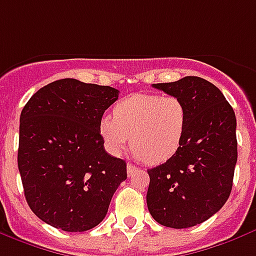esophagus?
I'll return each mask as SVG.
<instances>
[{"instance_id": "1", "label": "esophagus", "mask_w": 256, "mask_h": 256, "mask_svg": "<svg viewBox=\"0 0 256 256\" xmlns=\"http://www.w3.org/2000/svg\"><path fill=\"white\" fill-rule=\"evenodd\" d=\"M136 170H137V166H133V164H128V176H132L136 172Z\"/></svg>"}]
</instances>
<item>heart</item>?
<instances>
[{"label":"heart","instance_id":"b5f03b06","mask_svg":"<svg viewBox=\"0 0 256 256\" xmlns=\"http://www.w3.org/2000/svg\"><path fill=\"white\" fill-rule=\"evenodd\" d=\"M188 114L178 96L136 94L114 107V118L104 116L99 132L106 146L119 154L130 145L136 156L146 164H162L180 149Z\"/></svg>","mask_w":256,"mask_h":256}]
</instances>
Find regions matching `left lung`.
Returning a JSON list of instances; mask_svg holds the SVG:
<instances>
[{"instance_id":"1","label":"left lung","mask_w":256,"mask_h":256,"mask_svg":"<svg viewBox=\"0 0 256 256\" xmlns=\"http://www.w3.org/2000/svg\"><path fill=\"white\" fill-rule=\"evenodd\" d=\"M153 88L180 98L188 122L175 156L148 170V209L164 226L190 228L216 214L229 198L238 162L236 116L221 90L200 77Z\"/></svg>"}]
</instances>
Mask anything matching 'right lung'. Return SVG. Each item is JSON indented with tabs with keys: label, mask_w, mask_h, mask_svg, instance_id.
I'll return each mask as SVG.
<instances>
[{
	"label": "right lung",
	"mask_w": 256,
	"mask_h": 256,
	"mask_svg": "<svg viewBox=\"0 0 256 256\" xmlns=\"http://www.w3.org/2000/svg\"><path fill=\"white\" fill-rule=\"evenodd\" d=\"M118 96L111 86L62 78L24 106L17 164L28 206L46 224L84 232L107 214L128 178L124 160L106 152L99 132L104 111Z\"/></svg>",
	"instance_id": "obj_1"
}]
</instances>
